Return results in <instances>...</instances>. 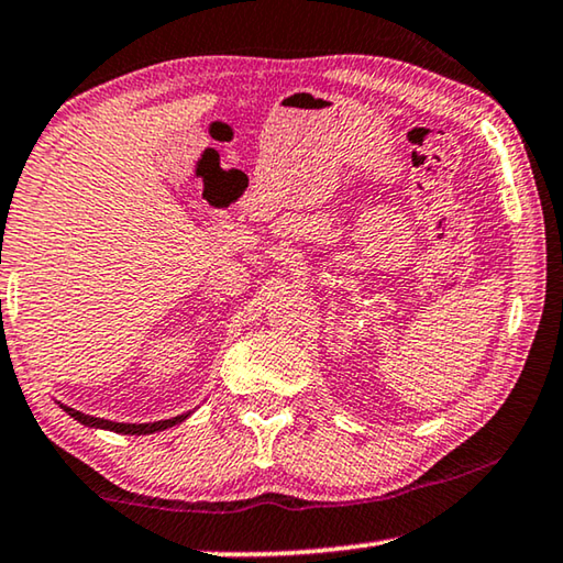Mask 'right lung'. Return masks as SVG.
Instances as JSON below:
<instances>
[{"mask_svg": "<svg viewBox=\"0 0 563 563\" xmlns=\"http://www.w3.org/2000/svg\"><path fill=\"white\" fill-rule=\"evenodd\" d=\"M57 406L65 410L67 416H73L77 423H82L87 428H102V431H114V433H122V435H147V433H157V431H165V428H173L177 423H183L187 416L192 413H183V416H175V418H165V421H155V423H118V421H107V418H97V416H89V413H82V410H75L69 408L65 404Z\"/></svg>", "mask_w": 563, "mask_h": 563, "instance_id": "add662e5", "label": "right lung"}]
</instances>
